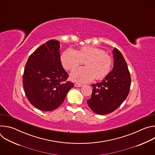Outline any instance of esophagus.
Instances as JSON below:
<instances>
[{
	"label": "esophagus",
	"instance_id": "1",
	"mask_svg": "<svg viewBox=\"0 0 155 155\" xmlns=\"http://www.w3.org/2000/svg\"><path fill=\"white\" fill-rule=\"evenodd\" d=\"M74 86H75V87H81V86H82V84H79V83H75Z\"/></svg>",
	"mask_w": 155,
	"mask_h": 155
}]
</instances>
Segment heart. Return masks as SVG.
Listing matches in <instances>:
<instances>
[{
	"label": "heart",
	"mask_w": 155,
	"mask_h": 155,
	"mask_svg": "<svg viewBox=\"0 0 155 155\" xmlns=\"http://www.w3.org/2000/svg\"><path fill=\"white\" fill-rule=\"evenodd\" d=\"M63 68L73 70L84 62L86 68L75 69L71 74L72 80L84 83L91 81L94 78L100 80L105 78L112 68L113 59L104 50L92 47H82L74 51L65 50L61 56Z\"/></svg>",
	"instance_id": "heart-1"
}]
</instances>
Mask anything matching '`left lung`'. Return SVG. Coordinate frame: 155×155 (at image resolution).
Instances as JSON below:
<instances>
[{"instance_id":"8db88e82","label":"left lung","mask_w":155,"mask_h":155,"mask_svg":"<svg viewBox=\"0 0 155 155\" xmlns=\"http://www.w3.org/2000/svg\"><path fill=\"white\" fill-rule=\"evenodd\" d=\"M113 70L102 81L93 84L89 107L99 115H106L117 109L126 99L130 86V75L121 52L114 48Z\"/></svg>"}]
</instances>
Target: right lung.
<instances>
[{"instance_id": "right-lung-1", "label": "right lung", "mask_w": 155, "mask_h": 155, "mask_svg": "<svg viewBox=\"0 0 155 155\" xmlns=\"http://www.w3.org/2000/svg\"><path fill=\"white\" fill-rule=\"evenodd\" d=\"M59 41H47L29 56L23 82L30 103L42 111H52L64 102L74 84L61 62Z\"/></svg>"}]
</instances>
